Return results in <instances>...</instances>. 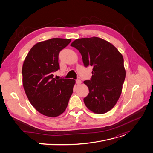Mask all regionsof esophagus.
Here are the masks:
<instances>
[{
    "label": "esophagus",
    "mask_w": 153,
    "mask_h": 153,
    "mask_svg": "<svg viewBox=\"0 0 153 153\" xmlns=\"http://www.w3.org/2000/svg\"><path fill=\"white\" fill-rule=\"evenodd\" d=\"M81 83H82V81L80 80H79V79L76 80V84L77 85H80L81 84Z\"/></svg>",
    "instance_id": "esophagus-1"
}]
</instances>
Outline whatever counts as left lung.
Returning a JSON list of instances; mask_svg holds the SVG:
<instances>
[{"label":"left lung","instance_id":"left-lung-1","mask_svg":"<svg viewBox=\"0 0 153 153\" xmlns=\"http://www.w3.org/2000/svg\"><path fill=\"white\" fill-rule=\"evenodd\" d=\"M79 51L85 67L93 66L90 80H85L89 93L84 99L91 112L103 114L112 109L121 94L126 77L122 54L110 43L98 37L83 38L71 44Z\"/></svg>","mask_w":153,"mask_h":153}]
</instances>
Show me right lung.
<instances>
[{
  "instance_id": "add662e5",
  "label": "right lung",
  "mask_w": 153,
  "mask_h": 153,
  "mask_svg": "<svg viewBox=\"0 0 153 153\" xmlns=\"http://www.w3.org/2000/svg\"><path fill=\"white\" fill-rule=\"evenodd\" d=\"M71 39L51 38L35 44L24 60L22 84L31 104L40 114L56 117L66 108L76 81L56 79L53 73L60 69L59 54Z\"/></svg>"
}]
</instances>
